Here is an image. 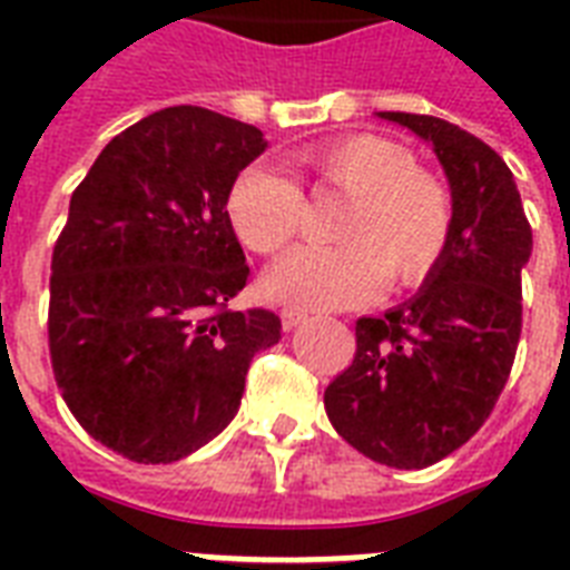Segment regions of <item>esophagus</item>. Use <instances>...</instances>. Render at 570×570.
<instances>
[{"label":"esophagus","mask_w":570,"mask_h":570,"mask_svg":"<svg viewBox=\"0 0 570 570\" xmlns=\"http://www.w3.org/2000/svg\"><path fill=\"white\" fill-rule=\"evenodd\" d=\"M304 320H307V313L298 311V307H284V311H281V325H284V331H293L295 325Z\"/></svg>","instance_id":"1"}]
</instances>
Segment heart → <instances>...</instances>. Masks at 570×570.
<instances>
[{
  "instance_id": "obj_1",
  "label": "heart",
  "mask_w": 570,
  "mask_h": 570,
  "mask_svg": "<svg viewBox=\"0 0 570 570\" xmlns=\"http://www.w3.org/2000/svg\"><path fill=\"white\" fill-rule=\"evenodd\" d=\"M316 189L348 195L331 248L289 250L266 289L298 307H346L370 298L381 272L393 286L423 281L452 233L450 191L396 141L370 132L320 141L295 156ZM304 195L289 177L248 165L227 191V218L250 250L277 254L302 227Z\"/></svg>"
}]
</instances>
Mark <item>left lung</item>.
Returning a JSON list of instances; mask_svg holds the SVG:
<instances>
[{
    "mask_svg": "<svg viewBox=\"0 0 570 570\" xmlns=\"http://www.w3.org/2000/svg\"><path fill=\"white\" fill-rule=\"evenodd\" d=\"M429 141L452 191V233L414 298L355 325V357L325 387L331 425L366 459L429 468L482 429L521 340L532 227L497 150L432 115L379 111Z\"/></svg>",
    "mask_w": 570,
    "mask_h": 570,
    "instance_id": "left-lung-1",
    "label": "left lung"
}]
</instances>
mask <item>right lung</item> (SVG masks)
<instances>
[{"label": "right lung", "mask_w": 570, "mask_h": 570, "mask_svg": "<svg viewBox=\"0 0 570 570\" xmlns=\"http://www.w3.org/2000/svg\"><path fill=\"white\" fill-rule=\"evenodd\" d=\"M266 150L257 127L171 106L102 147L52 250L49 357L70 414L138 464H171L239 411L272 311H233L250 268L227 191Z\"/></svg>", "instance_id": "add662e5"}]
</instances>
